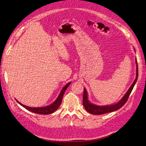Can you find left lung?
<instances>
[{"mask_svg": "<svg viewBox=\"0 0 146 146\" xmlns=\"http://www.w3.org/2000/svg\"><path fill=\"white\" fill-rule=\"evenodd\" d=\"M136 64H137V70H136V78L134 80V82L129 87V90L124 95V96L122 97V98L120 100L119 102H117L116 104H114L112 105H107V106H97L93 104L90 102V101L88 99V93L86 90V89L84 88V96H83V104L85 107L86 110L91 114L95 115H103V114H105L107 113H110L114 111H116L119 110L126 103V101L128 100V97H129L130 94L133 90L135 83L137 82L138 76V64H137V61L136 59Z\"/></svg>", "mask_w": 146, "mask_h": 146, "instance_id": "1", "label": "left lung"}]
</instances>
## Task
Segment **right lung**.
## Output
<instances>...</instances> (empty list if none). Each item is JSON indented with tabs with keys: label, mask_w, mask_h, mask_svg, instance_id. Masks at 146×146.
Returning <instances> with one entry per match:
<instances>
[{
	"label": "right lung",
	"mask_w": 146,
	"mask_h": 146,
	"mask_svg": "<svg viewBox=\"0 0 146 146\" xmlns=\"http://www.w3.org/2000/svg\"><path fill=\"white\" fill-rule=\"evenodd\" d=\"M70 84H71V82H68L67 85H66L64 87L62 88L58 98L56 99V100L52 104H50L49 106H45V107H28L27 106L23 105V104L19 102L18 100H17L16 99L15 100L17 101V103H18L21 106H22L23 107H24L25 109H26L27 110H28L31 112H33V113H37V114H40V115H49V114H51L53 112H54L56 110H57V109L60 107V106L62 102V100L63 96H64V94L66 90H67V87L70 85Z\"/></svg>",
	"instance_id": "add662e5"
}]
</instances>
